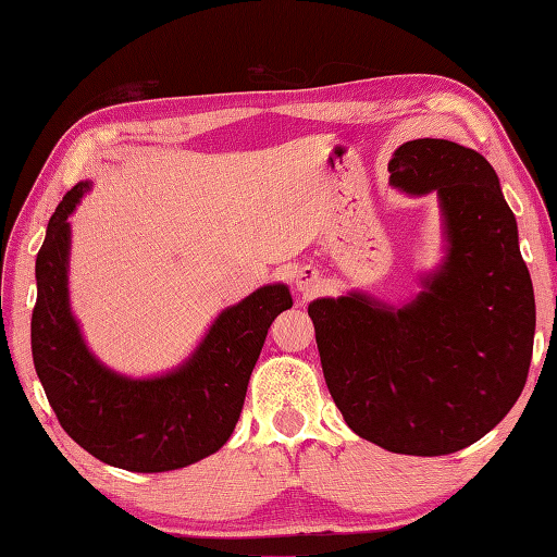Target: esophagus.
<instances>
[{
	"mask_svg": "<svg viewBox=\"0 0 557 557\" xmlns=\"http://www.w3.org/2000/svg\"><path fill=\"white\" fill-rule=\"evenodd\" d=\"M295 288L302 293V298H310L319 290V271L312 267H302L295 271Z\"/></svg>",
	"mask_w": 557,
	"mask_h": 557,
	"instance_id": "obj_1",
	"label": "esophagus"
}]
</instances>
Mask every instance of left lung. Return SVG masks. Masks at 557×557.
Masks as SVG:
<instances>
[{
	"label": "left lung",
	"mask_w": 557,
	"mask_h": 557,
	"mask_svg": "<svg viewBox=\"0 0 557 557\" xmlns=\"http://www.w3.org/2000/svg\"><path fill=\"white\" fill-rule=\"evenodd\" d=\"M391 185L436 193L443 257L403 305L364 290L307 307L333 403L357 436L403 455L472 446L512 410L534 350L536 302L498 174L450 140L400 145Z\"/></svg>",
	"instance_id": "left-lung-1"
}]
</instances>
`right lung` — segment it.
<instances>
[{"label": "right lung", "mask_w": 557, "mask_h": 557, "mask_svg": "<svg viewBox=\"0 0 557 557\" xmlns=\"http://www.w3.org/2000/svg\"><path fill=\"white\" fill-rule=\"evenodd\" d=\"M90 188L81 181L64 195L37 252L30 321L37 379L59 424L97 460L128 472L188 467L231 438L271 321L293 307L290 290L267 283L221 310L197 348L164 374L116 372L88 348L69 295V216Z\"/></svg>", "instance_id": "add662e5"}]
</instances>
